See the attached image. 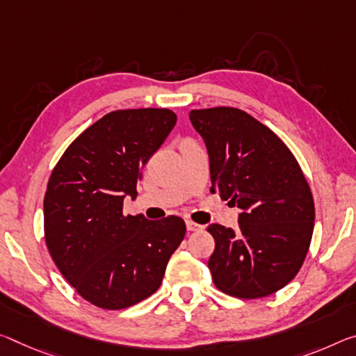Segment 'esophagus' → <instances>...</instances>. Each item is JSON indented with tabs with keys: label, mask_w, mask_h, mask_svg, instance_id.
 I'll return each mask as SVG.
<instances>
[{
	"label": "esophagus",
	"mask_w": 356,
	"mask_h": 356,
	"mask_svg": "<svg viewBox=\"0 0 356 356\" xmlns=\"http://www.w3.org/2000/svg\"><path fill=\"white\" fill-rule=\"evenodd\" d=\"M185 223H187V229L188 231H198V229H201L202 228V225H198V223H195L193 220H185Z\"/></svg>",
	"instance_id": "obj_1"
}]
</instances>
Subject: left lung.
<instances>
[{
    "mask_svg": "<svg viewBox=\"0 0 356 356\" xmlns=\"http://www.w3.org/2000/svg\"><path fill=\"white\" fill-rule=\"evenodd\" d=\"M204 139L212 193L241 209L239 229L212 223L209 258L220 291L242 300L269 296L295 279L314 233L312 191L295 155L257 118L236 107L190 112Z\"/></svg>",
    "mask_w": 356,
    "mask_h": 356,
    "instance_id": "8db88e82",
    "label": "left lung"
}]
</instances>
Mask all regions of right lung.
I'll return each mask as SVG.
<instances>
[{
    "instance_id": "right-lung-1",
    "label": "right lung",
    "mask_w": 356,
    "mask_h": 356,
    "mask_svg": "<svg viewBox=\"0 0 356 356\" xmlns=\"http://www.w3.org/2000/svg\"><path fill=\"white\" fill-rule=\"evenodd\" d=\"M177 122L169 109L106 114L65 150L44 196L50 257L83 300L109 310L134 306L160 289L185 222L125 216L138 196L140 169Z\"/></svg>"
}]
</instances>
